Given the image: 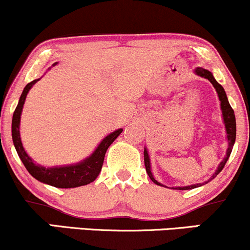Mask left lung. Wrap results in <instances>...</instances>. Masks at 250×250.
Masks as SVG:
<instances>
[{
    "label": "left lung",
    "instance_id": "obj_1",
    "mask_svg": "<svg viewBox=\"0 0 250 250\" xmlns=\"http://www.w3.org/2000/svg\"><path fill=\"white\" fill-rule=\"evenodd\" d=\"M194 73L196 74V75H199L201 77H205V79L209 80L211 84L214 85V88L216 89L217 95H219V100H220V102H221V110H222L223 122H225L227 139H228V149H227V154H226L225 159H223V161L219 165V168L216 169V171H215L213 176L210 177V180H213L214 177L216 176V175L219 174L221 170H222L223 167H225L226 162L228 161L229 156H230V154H231V150H233L234 143H235V137H236V121H235V114H234L233 108L230 107V104H229V102H228V99H227L225 89H223L222 85H221L220 83L214 79L213 74H211L209 70L203 69V68H201V67L196 68ZM143 154H145L146 170H147V174L149 175V177H150V180L153 181L155 185L162 186V187H166V186H163L160 182H157V181L155 180V177L153 176V173H151V169H150V159H149L148 151H147V149H146V148H145V151H143ZM205 183H207V182H205ZM200 186H202V183H196V185L186 186V187H175L173 189H177V190H188V189L197 188V187H200Z\"/></svg>",
    "mask_w": 250,
    "mask_h": 250
}]
</instances>
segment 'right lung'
I'll return each instance as SVG.
<instances>
[{
	"instance_id": "add662e5",
	"label": "right lung",
	"mask_w": 250,
	"mask_h": 250,
	"mask_svg": "<svg viewBox=\"0 0 250 250\" xmlns=\"http://www.w3.org/2000/svg\"><path fill=\"white\" fill-rule=\"evenodd\" d=\"M39 80H34L25 85L19 100V104L14 111L13 122H11V136H13V142L17 154H19L21 161L23 162L24 167L29 171V174L36 180H39L40 182L47 183V185L56 188H75L89 185L99 176L102 169L105 151H107L109 146L115 141L116 137L122 133L123 129H117L114 133L105 136L90 156L81 162L76 163V165L51 168H45L43 166L36 165L29 155L25 153L23 146H22L21 136H20V120H21L22 108H23L28 91Z\"/></svg>"
}]
</instances>
